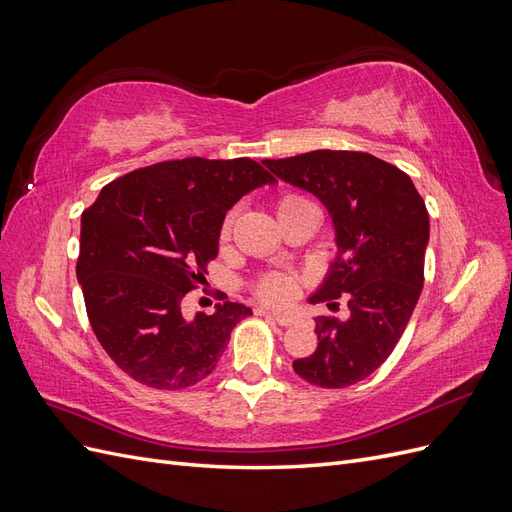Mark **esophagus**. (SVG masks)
<instances>
[{
  "label": "esophagus",
  "instance_id": "1",
  "mask_svg": "<svg viewBox=\"0 0 512 512\" xmlns=\"http://www.w3.org/2000/svg\"><path fill=\"white\" fill-rule=\"evenodd\" d=\"M258 314L267 316V318H273L277 324H280V327H290V324L294 322V320H292V316H286V314H273V312H267V309H260Z\"/></svg>",
  "mask_w": 512,
  "mask_h": 512
}]
</instances>
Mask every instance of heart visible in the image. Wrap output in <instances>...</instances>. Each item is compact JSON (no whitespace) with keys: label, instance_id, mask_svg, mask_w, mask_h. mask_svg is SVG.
Masks as SVG:
<instances>
[{"label":"heart","instance_id":"b5f03b06","mask_svg":"<svg viewBox=\"0 0 512 512\" xmlns=\"http://www.w3.org/2000/svg\"><path fill=\"white\" fill-rule=\"evenodd\" d=\"M301 200H307L299 194H284L280 200H277V213L301 203ZM235 218H237V209H230L224 220L220 224V241H228L232 235V226H235ZM252 290L260 301H265L269 305H288L299 292V277L294 273H286V271H267L258 275Z\"/></svg>","mask_w":512,"mask_h":512}]
</instances>
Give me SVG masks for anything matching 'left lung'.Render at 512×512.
Wrapping results in <instances>:
<instances>
[{
  "label": "left lung",
  "mask_w": 512,
  "mask_h": 512,
  "mask_svg": "<svg viewBox=\"0 0 512 512\" xmlns=\"http://www.w3.org/2000/svg\"><path fill=\"white\" fill-rule=\"evenodd\" d=\"M265 164L333 218L339 254L309 301L333 309L344 297L350 312L318 316L316 352L292 367L309 384L344 389L374 374L408 327L425 282L427 207L404 170L371 153L316 149Z\"/></svg>",
  "instance_id": "1"
}]
</instances>
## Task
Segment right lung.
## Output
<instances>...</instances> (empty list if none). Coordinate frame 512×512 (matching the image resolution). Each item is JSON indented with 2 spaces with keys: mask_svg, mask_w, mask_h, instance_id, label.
<instances>
[{
  "mask_svg": "<svg viewBox=\"0 0 512 512\" xmlns=\"http://www.w3.org/2000/svg\"><path fill=\"white\" fill-rule=\"evenodd\" d=\"M273 181L250 158L168 160L106 183L83 211L76 277L91 329L123 374L179 391L215 369L252 309L224 301L185 320L183 299L218 256L226 211Z\"/></svg>",
  "mask_w": 512,
  "mask_h": 512,
  "instance_id": "obj_1",
  "label": "right lung"
}]
</instances>
